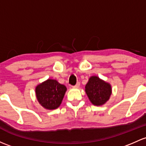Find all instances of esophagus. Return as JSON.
Instances as JSON below:
<instances>
[{"instance_id": "obj_1", "label": "esophagus", "mask_w": 146, "mask_h": 146, "mask_svg": "<svg viewBox=\"0 0 146 146\" xmlns=\"http://www.w3.org/2000/svg\"><path fill=\"white\" fill-rule=\"evenodd\" d=\"M80 82H78L77 83H76V85L73 86V88H78V87H80Z\"/></svg>"}]
</instances>
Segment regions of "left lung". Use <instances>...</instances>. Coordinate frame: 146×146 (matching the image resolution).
I'll return each instance as SVG.
<instances>
[{
	"label": "left lung",
	"mask_w": 146,
	"mask_h": 146,
	"mask_svg": "<svg viewBox=\"0 0 146 146\" xmlns=\"http://www.w3.org/2000/svg\"><path fill=\"white\" fill-rule=\"evenodd\" d=\"M85 90L90 102L97 106L105 104L112 94L110 84L95 76L89 78Z\"/></svg>",
	"instance_id": "obj_1"
}]
</instances>
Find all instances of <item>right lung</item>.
Returning a JSON list of instances; mask_svg holds the SVG:
<instances>
[{"mask_svg":"<svg viewBox=\"0 0 146 146\" xmlns=\"http://www.w3.org/2000/svg\"><path fill=\"white\" fill-rule=\"evenodd\" d=\"M67 88L56 80L47 79L36 87L38 103L47 110L56 109L60 106Z\"/></svg>","mask_w":146,"mask_h":146,"instance_id":"add662e5","label":"right lung"}]
</instances>
